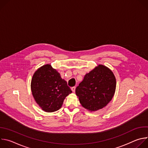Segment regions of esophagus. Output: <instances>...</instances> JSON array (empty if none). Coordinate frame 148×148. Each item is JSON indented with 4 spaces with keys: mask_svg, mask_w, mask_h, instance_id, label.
<instances>
[{
    "mask_svg": "<svg viewBox=\"0 0 148 148\" xmlns=\"http://www.w3.org/2000/svg\"><path fill=\"white\" fill-rule=\"evenodd\" d=\"M71 90H72L73 92H75V87H71Z\"/></svg>",
    "mask_w": 148,
    "mask_h": 148,
    "instance_id": "esophagus-1",
    "label": "esophagus"
}]
</instances>
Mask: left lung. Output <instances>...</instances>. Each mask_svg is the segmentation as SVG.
Returning <instances> with one entry per match:
<instances>
[{
  "mask_svg": "<svg viewBox=\"0 0 148 148\" xmlns=\"http://www.w3.org/2000/svg\"><path fill=\"white\" fill-rule=\"evenodd\" d=\"M116 88V79L108 68L98 65L87 74L76 88L82 106L91 111L102 109L111 101Z\"/></svg>",
  "mask_w": 148,
  "mask_h": 148,
  "instance_id": "1",
  "label": "left lung"
}]
</instances>
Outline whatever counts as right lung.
<instances>
[{
    "mask_svg": "<svg viewBox=\"0 0 148 148\" xmlns=\"http://www.w3.org/2000/svg\"><path fill=\"white\" fill-rule=\"evenodd\" d=\"M31 90L36 102L48 112L58 110L66 97L72 92L67 82L50 64L42 66L34 73Z\"/></svg>",
    "mask_w": 148,
    "mask_h": 148,
    "instance_id": "1",
    "label": "right lung"
}]
</instances>
